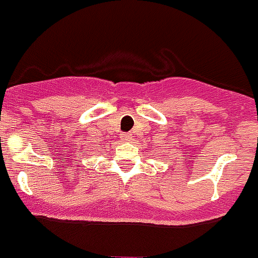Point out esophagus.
<instances>
[{"mask_svg":"<svg viewBox=\"0 0 258 258\" xmlns=\"http://www.w3.org/2000/svg\"><path fill=\"white\" fill-rule=\"evenodd\" d=\"M122 140H125V141H132L133 140V135L132 133H123Z\"/></svg>","mask_w":258,"mask_h":258,"instance_id":"esophagus-1","label":"esophagus"}]
</instances>
